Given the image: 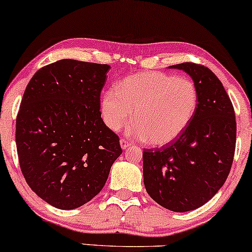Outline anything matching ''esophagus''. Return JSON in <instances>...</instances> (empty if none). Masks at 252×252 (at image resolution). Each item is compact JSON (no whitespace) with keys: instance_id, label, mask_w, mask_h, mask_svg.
<instances>
[{"instance_id":"obj_1","label":"esophagus","mask_w":252,"mask_h":252,"mask_svg":"<svg viewBox=\"0 0 252 252\" xmlns=\"http://www.w3.org/2000/svg\"><path fill=\"white\" fill-rule=\"evenodd\" d=\"M129 146H130V143L127 140H125V139L120 140V147H122L123 150H126Z\"/></svg>"}]
</instances>
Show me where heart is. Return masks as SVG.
Here are the masks:
<instances>
[{
    "mask_svg": "<svg viewBox=\"0 0 252 252\" xmlns=\"http://www.w3.org/2000/svg\"><path fill=\"white\" fill-rule=\"evenodd\" d=\"M198 89L188 78L163 72H141L123 79L117 89L102 96L101 115L117 132L132 118V136L154 147L173 142L188 128L197 112Z\"/></svg>",
    "mask_w": 252,
    "mask_h": 252,
    "instance_id": "obj_1",
    "label": "heart"
}]
</instances>
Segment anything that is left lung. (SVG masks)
<instances>
[{"instance_id":"left-lung-1","label":"left lung","mask_w":252,"mask_h":252,"mask_svg":"<svg viewBox=\"0 0 252 252\" xmlns=\"http://www.w3.org/2000/svg\"><path fill=\"white\" fill-rule=\"evenodd\" d=\"M186 72L198 89L197 112L173 142L143 149V182L151 198L174 212L204 205L225 184L236 143L235 112L217 75L194 63L168 66Z\"/></svg>"}]
</instances>
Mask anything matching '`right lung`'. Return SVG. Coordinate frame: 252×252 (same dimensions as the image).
<instances>
[{
    "mask_svg": "<svg viewBox=\"0 0 252 252\" xmlns=\"http://www.w3.org/2000/svg\"><path fill=\"white\" fill-rule=\"evenodd\" d=\"M109 70L61 60L40 68L24 93L16 120L20 168L31 189L57 209L94 198L123 153L99 112Z\"/></svg>",
    "mask_w": 252,
    "mask_h": 252,
    "instance_id": "1",
    "label": "right lung"
}]
</instances>
